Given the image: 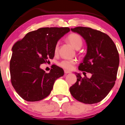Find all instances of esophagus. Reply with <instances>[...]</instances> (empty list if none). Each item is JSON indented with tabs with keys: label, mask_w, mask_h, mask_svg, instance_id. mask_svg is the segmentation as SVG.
I'll list each match as a JSON object with an SVG mask.
<instances>
[{
	"label": "esophagus",
	"mask_w": 125,
	"mask_h": 125,
	"mask_svg": "<svg viewBox=\"0 0 125 125\" xmlns=\"http://www.w3.org/2000/svg\"><path fill=\"white\" fill-rule=\"evenodd\" d=\"M64 72H65V74H69V73H71V71H67V70H65L64 71Z\"/></svg>",
	"instance_id": "34e87169"
}]
</instances>
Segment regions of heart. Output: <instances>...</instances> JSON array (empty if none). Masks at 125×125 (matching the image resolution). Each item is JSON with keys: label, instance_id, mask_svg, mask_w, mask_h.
Masks as SVG:
<instances>
[{"label": "heart", "instance_id": "obj_1", "mask_svg": "<svg viewBox=\"0 0 125 125\" xmlns=\"http://www.w3.org/2000/svg\"><path fill=\"white\" fill-rule=\"evenodd\" d=\"M68 41L72 45V46L76 50H79L82 47L83 45V40L81 36L77 33H71L69 34L66 37ZM59 50V43L55 45L54 48V52L55 54L58 52ZM75 60L74 59H65L60 62L59 63V66L66 70H71L75 65Z\"/></svg>", "mask_w": 125, "mask_h": 125}]
</instances>
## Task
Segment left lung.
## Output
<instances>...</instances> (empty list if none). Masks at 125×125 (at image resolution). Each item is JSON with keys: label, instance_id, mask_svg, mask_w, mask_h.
I'll return each instance as SVG.
<instances>
[{"label": "left lung", "instance_id": "1", "mask_svg": "<svg viewBox=\"0 0 125 125\" xmlns=\"http://www.w3.org/2000/svg\"><path fill=\"white\" fill-rule=\"evenodd\" d=\"M79 34L87 44V52L79 70L91 73V78L75 73L77 82L70 87L71 95L78 101L93 104L102 101L114 86L119 65V55L114 42L106 34L91 28L71 29ZM86 73L85 72L83 73Z\"/></svg>", "mask_w": 125, "mask_h": 125}]
</instances>
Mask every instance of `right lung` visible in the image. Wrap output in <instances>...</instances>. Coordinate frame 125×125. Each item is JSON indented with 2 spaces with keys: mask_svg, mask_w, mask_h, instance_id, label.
I'll list each match as a JSON object with an SVG mask.
<instances>
[{
  "mask_svg": "<svg viewBox=\"0 0 125 125\" xmlns=\"http://www.w3.org/2000/svg\"><path fill=\"white\" fill-rule=\"evenodd\" d=\"M70 31L68 27L41 28L14 44L10 63L11 81L25 100L45 99L51 93L55 80L63 75V70L59 66L46 73L40 66L53 59L57 41Z\"/></svg>",
  "mask_w": 125,
  "mask_h": 125,
  "instance_id": "obj_1",
  "label": "right lung"
}]
</instances>
